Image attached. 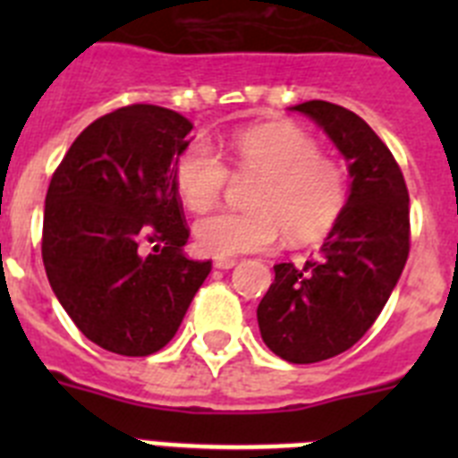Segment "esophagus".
<instances>
[{
  "label": "esophagus",
  "mask_w": 458,
  "mask_h": 458,
  "mask_svg": "<svg viewBox=\"0 0 458 458\" xmlns=\"http://www.w3.org/2000/svg\"><path fill=\"white\" fill-rule=\"evenodd\" d=\"M236 264H238L236 259H216V261H213V266L220 270H229V268H233Z\"/></svg>",
  "instance_id": "esophagus-1"
}]
</instances>
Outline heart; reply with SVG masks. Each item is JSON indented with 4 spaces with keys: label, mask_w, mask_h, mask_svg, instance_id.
<instances>
[{
    "label": "heart",
    "mask_w": 458,
    "mask_h": 458,
    "mask_svg": "<svg viewBox=\"0 0 458 458\" xmlns=\"http://www.w3.org/2000/svg\"><path fill=\"white\" fill-rule=\"evenodd\" d=\"M226 156L238 176H257L252 213L220 210L194 225V245L226 259L268 250L282 229L291 241L326 233L342 213L346 179L335 160L323 157L305 131L289 123H261L233 132ZM229 169L208 141H192L174 163V188L185 208L204 213L220 199Z\"/></svg>",
    "instance_id": "b5f03b06"
}]
</instances>
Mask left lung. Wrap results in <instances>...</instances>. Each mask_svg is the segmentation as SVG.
<instances>
[{
    "label": "left lung",
    "mask_w": 458,
    "mask_h": 458,
    "mask_svg": "<svg viewBox=\"0 0 458 458\" xmlns=\"http://www.w3.org/2000/svg\"><path fill=\"white\" fill-rule=\"evenodd\" d=\"M323 128L349 165L351 188L318 259L273 266L257 307L264 344L286 362L311 365L349 351L374 326L411 248L403 174L390 148L355 112L326 100L293 105Z\"/></svg>",
    "instance_id": "obj_1"
}]
</instances>
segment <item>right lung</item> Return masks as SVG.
<instances>
[{
	"mask_svg": "<svg viewBox=\"0 0 458 458\" xmlns=\"http://www.w3.org/2000/svg\"><path fill=\"white\" fill-rule=\"evenodd\" d=\"M190 131L174 109H114L80 132L47 188L50 286L80 333L112 353L163 349L210 273L183 254L190 229L174 188Z\"/></svg>",
	"mask_w": 458,
	"mask_h": 458,
	"instance_id": "add662e5",
	"label": "right lung"
}]
</instances>
